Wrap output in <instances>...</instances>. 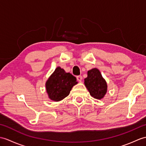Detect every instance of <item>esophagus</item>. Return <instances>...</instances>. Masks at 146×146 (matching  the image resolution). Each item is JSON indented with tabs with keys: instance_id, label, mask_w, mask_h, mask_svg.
<instances>
[{
	"instance_id": "obj_1",
	"label": "esophagus",
	"mask_w": 146,
	"mask_h": 146,
	"mask_svg": "<svg viewBox=\"0 0 146 146\" xmlns=\"http://www.w3.org/2000/svg\"><path fill=\"white\" fill-rule=\"evenodd\" d=\"M76 79L78 81H81V80H82V76H81V75L78 76H76Z\"/></svg>"
}]
</instances>
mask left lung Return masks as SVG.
I'll use <instances>...</instances> for the list:
<instances>
[{"instance_id":"1","label":"left lung","mask_w":146,"mask_h":146,"mask_svg":"<svg viewBox=\"0 0 146 146\" xmlns=\"http://www.w3.org/2000/svg\"><path fill=\"white\" fill-rule=\"evenodd\" d=\"M87 74L88 76L84 79V85L91 96L97 100H101L107 93L106 80L96 68L88 71Z\"/></svg>"}]
</instances>
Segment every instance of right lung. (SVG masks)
Here are the masks:
<instances>
[{
	"label": "right lung",
	"mask_w": 146,
	"mask_h": 146,
	"mask_svg": "<svg viewBox=\"0 0 146 146\" xmlns=\"http://www.w3.org/2000/svg\"><path fill=\"white\" fill-rule=\"evenodd\" d=\"M77 83L75 77L58 66L46 81V93L50 100L58 102L68 96Z\"/></svg>",
	"instance_id": "right-lung-1"
}]
</instances>
